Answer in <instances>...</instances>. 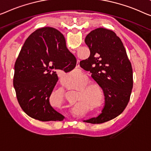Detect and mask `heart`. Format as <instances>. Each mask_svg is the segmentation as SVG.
<instances>
[{
  "label": "heart",
  "instance_id": "heart-1",
  "mask_svg": "<svg viewBox=\"0 0 151 151\" xmlns=\"http://www.w3.org/2000/svg\"><path fill=\"white\" fill-rule=\"evenodd\" d=\"M89 79L86 76H83L81 77L76 78L75 80H72L66 85L73 89H78L76 91V100H79L76 105V107L79 106L86 102L96 106H100L99 100V93L100 89L96 83L88 82ZM53 96L57 98L60 103H62L64 98V90L62 88L54 90L53 92Z\"/></svg>",
  "mask_w": 151,
  "mask_h": 151
}]
</instances>
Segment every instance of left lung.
<instances>
[{"instance_id":"obj_1","label":"left lung","mask_w":151,"mask_h":151,"mask_svg":"<svg viewBox=\"0 0 151 151\" xmlns=\"http://www.w3.org/2000/svg\"><path fill=\"white\" fill-rule=\"evenodd\" d=\"M85 42L90 50L80 66L90 71L102 89L105 105L97 117L85 122L98 124L114 119L127 106L133 87V71L120 38L113 31L99 28L90 32Z\"/></svg>"}]
</instances>
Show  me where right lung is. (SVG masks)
Masks as SVG:
<instances>
[{"label":"right lung","instance_id":"add662e5","mask_svg":"<svg viewBox=\"0 0 151 151\" xmlns=\"http://www.w3.org/2000/svg\"><path fill=\"white\" fill-rule=\"evenodd\" d=\"M72 59L76 58L55 28H39L26 40L15 64L13 86L20 106L29 116L41 121L64 119L53 109L49 98L58 80L56 72L72 70Z\"/></svg>","mask_w":151,"mask_h":151}]
</instances>
